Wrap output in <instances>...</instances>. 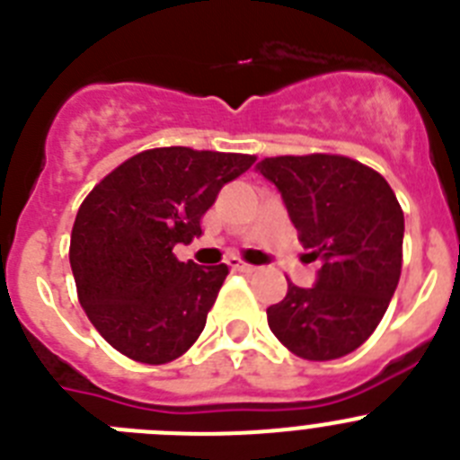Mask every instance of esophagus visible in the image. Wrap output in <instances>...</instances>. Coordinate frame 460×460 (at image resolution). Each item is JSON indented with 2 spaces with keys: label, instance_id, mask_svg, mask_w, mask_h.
Wrapping results in <instances>:
<instances>
[{
  "label": "esophagus",
  "instance_id": "esophagus-1",
  "mask_svg": "<svg viewBox=\"0 0 460 460\" xmlns=\"http://www.w3.org/2000/svg\"><path fill=\"white\" fill-rule=\"evenodd\" d=\"M230 267H233L234 271H242V274H253V271H258V267L249 265V262H243V260H239V258L230 260Z\"/></svg>",
  "mask_w": 460,
  "mask_h": 460
}]
</instances>
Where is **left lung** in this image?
<instances>
[{
	"instance_id": "left-lung-1",
	"label": "left lung",
	"mask_w": 460,
	"mask_h": 460,
	"mask_svg": "<svg viewBox=\"0 0 460 460\" xmlns=\"http://www.w3.org/2000/svg\"><path fill=\"white\" fill-rule=\"evenodd\" d=\"M258 170L283 195L299 242L323 260L313 288L288 283L267 323L292 355L329 361L376 332L403 265V209L380 172L341 154L271 156Z\"/></svg>"
}]
</instances>
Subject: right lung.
<instances>
[{
    "label": "right lung",
    "mask_w": 460,
    "mask_h": 460,
    "mask_svg": "<svg viewBox=\"0 0 460 460\" xmlns=\"http://www.w3.org/2000/svg\"><path fill=\"white\" fill-rule=\"evenodd\" d=\"M251 154L145 149L89 190L71 230L73 279L89 323L128 359L161 367L198 341L227 265L181 262L200 218Z\"/></svg>",
    "instance_id": "right-lung-1"
}]
</instances>
